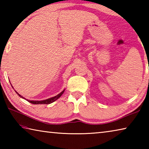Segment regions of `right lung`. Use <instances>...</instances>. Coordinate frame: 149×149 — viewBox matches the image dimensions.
Returning <instances> with one entry per match:
<instances>
[{
  "label": "right lung",
  "mask_w": 149,
  "mask_h": 149,
  "mask_svg": "<svg viewBox=\"0 0 149 149\" xmlns=\"http://www.w3.org/2000/svg\"><path fill=\"white\" fill-rule=\"evenodd\" d=\"M64 91H65V89L63 90L60 93H59L58 95H57L56 96H54V97H53L49 98V99H45V100H28V99H26V98H24V97H22V95H20L16 91H16V93H17V94L19 95V97L22 98V99H24L27 100V101H28L29 102H31V103H32V104H50V103H52V102H53L54 101H56V100L58 99H59V98L61 97L63 93H64Z\"/></svg>",
  "instance_id": "obj_1"
}]
</instances>
